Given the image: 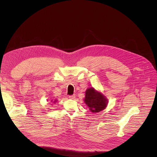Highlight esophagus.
I'll return each mask as SVG.
<instances>
[{"mask_svg": "<svg viewBox=\"0 0 157 157\" xmlns=\"http://www.w3.org/2000/svg\"><path fill=\"white\" fill-rule=\"evenodd\" d=\"M75 98H76V96H75V94H73V95H71V96H69V98H70V99H74Z\"/></svg>", "mask_w": 157, "mask_h": 157, "instance_id": "obj_1", "label": "esophagus"}]
</instances>
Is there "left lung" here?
Instances as JSON below:
<instances>
[{
  "label": "left lung",
  "mask_w": 157,
  "mask_h": 157,
  "mask_svg": "<svg viewBox=\"0 0 157 157\" xmlns=\"http://www.w3.org/2000/svg\"><path fill=\"white\" fill-rule=\"evenodd\" d=\"M84 102L93 113H98L102 110L107 104V101L105 97L95 91L93 87L86 90Z\"/></svg>",
  "instance_id": "8db88e82"
}]
</instances>
